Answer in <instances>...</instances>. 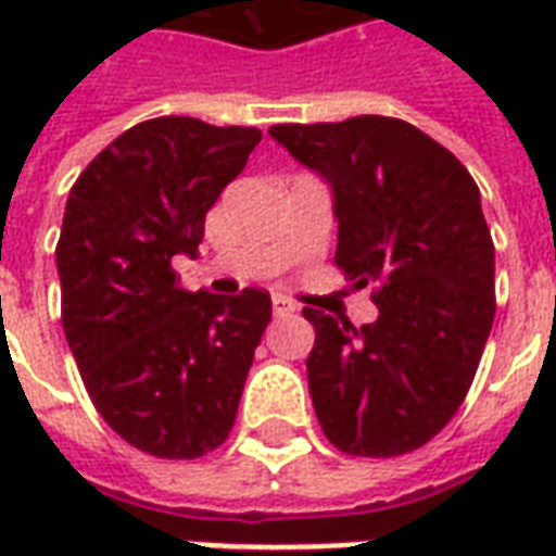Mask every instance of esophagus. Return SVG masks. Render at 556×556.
Segmentation results:
<instances>
[{"instance_id": "esophagus-1", "label": "esophagus", "mask_w": 556, "mask_h": 556, "mask_svg": "<svg viewBox=\"0 0 556 556\" xmlns=\"http://www.w3.org/2000/svg\"><path fill=\"white\" fill-rule=\"evenodd\" d=\"M294 313V303L289 298H282V294H274V315L282 318V315H291Z\"/></svg>"}]
</instances>
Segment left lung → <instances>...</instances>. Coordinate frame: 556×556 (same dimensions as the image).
I'll list each match as a JSON object with an SVG mask.
<instances>
[{
    "mask_svg": "<svg viewBox=\"0 0 556 556\" xmlns=\"http://www.w3.org/2000/svg\"><path fill=\"white\" fill-rule=\"evenodd\" d=\"M321 175L339 223L337 262L375 286L378 318L354 327L306 306L315 417L349 455L390 458L429 443L477 375L494 321V243L470 172L402 118L274 125Z\"/></svg>",
    "mask_w": 556,
    "mask_h": 556,
    "instance_id": "left-lung-1",
    "label": "left lung"
}]
</instances>
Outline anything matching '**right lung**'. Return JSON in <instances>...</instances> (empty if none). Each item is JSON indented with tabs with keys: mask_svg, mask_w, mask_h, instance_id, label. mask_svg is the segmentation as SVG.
<instances>
[{
	"mask_svg": "<svg viewBox=\"0 0 556 556\" xmlns=\"http://www.w3.org/2000/svg\"><path fill=\"white\" fill-rule=\"evenodd\" d=\"M262 142L258 127L163 115L139 122L71 187L55 247L62 327L94 408L157 458H199L229 438L270 294L184 291L205 214Z\"/></svg>",
	"mask_w": 556,
	"mask_h": 556,
	"instance_id": "obj_1",
	"label": "right lung"
}]
</instances>
